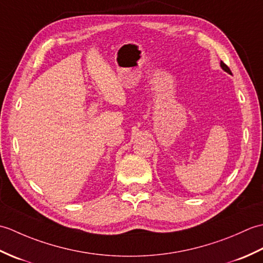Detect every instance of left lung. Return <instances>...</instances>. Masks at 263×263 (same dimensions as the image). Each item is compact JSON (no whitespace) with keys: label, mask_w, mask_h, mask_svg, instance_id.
Wrapping results in <instances>:
<instances>
[{"label":"left lung","mask_w":263,"mask_h":263,"mask_svg":"<svg viewBox=\"0 0 263 263\" xmlns=\"http://www.w3.org/2000/svg\"><path fill=\"white\" fill-rule=\"evenodd\" d=\"M220 66H221V69L222 70H224V71H226L227 72V73H230V74H232V71L230 70V68H228V66L224 63V62H222V61H220Z\"/></svg>","instance_id":"left-lung-1"}]
</instances>
